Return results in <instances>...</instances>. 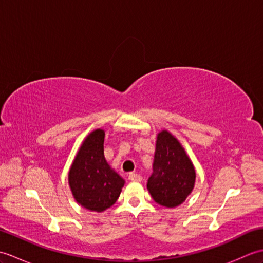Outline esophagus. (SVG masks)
Returning a JSON list of instances; mask_svg holds the SVG:
<instances>
[{
    "label": "esophagus",
    "instance_id": "34e87169",
    "mask_svg": "<svg viewBox=\"0 0 263 263\" xmlns=\"http://www.w3.org/2000/svg\"><path fill=\"white\" fill-rule=\"evenodd\" d=\"M128 180L132 182H141L142 176L140 174H137V173H131V174H128Z\"/></svg>",
    "mask_w": 263,
    "mask_h": 263
}]
</instances>
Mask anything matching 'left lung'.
Masks as SVG:
<instances>
[{
  "instance_id": "1",
  "label": "left lung",
  "mask_w": 263,
  "mask_h": 263,
  "mask_svg": "<svg viewBox=\"0 0 263 263\" xmlns=\"http://www.w3.org/2000/svg\"><path fill=\"white\" fill-rule=\"evenodd\" d=\"M194 182V166L182 144L168 131L159 132L153 174L147 183L153 199L160 205L174 208L185 201Z\"/></svg>"
}]
</instances>
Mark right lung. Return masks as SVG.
<instances>
[{
    "instance_id": "1",
    "label": "right lung",
    "mask_w": 263,
    "mask_h": 263,
    "mask_svg": "<svg viewBox=\"0 0 263 263\" xmlns=\"http://www.w3.org/2000/svg\"><path fill=\"white\" fill-rule=\"evenodd\" d=\"M104 138L102 128L88 135L69 172V185L77 202L97 212L113 205L124 186V180L105 159Z\"/></svg>"
}]
</instances>
